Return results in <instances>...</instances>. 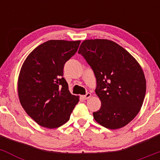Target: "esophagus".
<instances>
[{"label":"esophagus","instance_id":"1","mask_svg":"<svg viewBox=\"0 0 160 160\" xmlns=\"http://www.w3.org/2000/svg\"><path fill=\"white\" fill-rule=\"evenodd\" d=\"M90 97H91V93H89V92L86 93L85 95H82V100H86V99L89 98H90Z\"/></svg>","mask_w":160,"mask_h":160}]
</instances>
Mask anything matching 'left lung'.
<instances>
[{
    "label": "left lung",
    "mask_w": 160,
    "mask_h": 160,
    "mask_svg": "<svg viewBox=\"0 0 160 160\" xmlns=\"http://www.w3.org/2000/svg\"><path fill=\"white\" fill-rule=\"evenodd\" d=\"M78 53L96 78L95 93L102 106L93 113L95 120L110 129L126 126L140 111L146 93L141 65L123 47L106 39L83 40Z\"/></svg>",
    "instance_id": "obj_1"
}]
</instances>
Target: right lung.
I'll return each instance as SVG.
<instances>
[{
	"label": "right lung",
	"mask_w": 160,
	"mask_h": 160,
	"mask_svg": "<svg viewBox=\"0 0 160 160\" xmlns=\"http://www.w3.org/2000/svg\"><path fill=\"white\" fill-rule=\"evenodd\" d=\"M80 40H50L36 47L22 66L18 95L25 112L40 126L65 124L79 102L63 78L65 62L78 51Z\"/></svg>",
	"instance_id": "add662e5"
}]
</instances>
